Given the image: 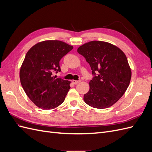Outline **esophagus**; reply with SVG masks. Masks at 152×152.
<instances>
[{
    "instance_id": "esophagus-1",
    "label": "esophagus",
    "mask_w": 152,
    "mask_h": 152,
    "mask_svg": "<svg viewBox=\"0 0 152 152\" xmlns=\"http://www.w3.org/2000/svg\"><path fill=\"white\" fill-rule=\"evenodd\" d=\"M80 82H81L80 80H72V82L74 84H78V83H79Z\"/></svg>"
}]
</instances>
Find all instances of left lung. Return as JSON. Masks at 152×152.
<instances>
[{
	"label": "left lung",
	"instance_id": "obj_1",
	"mask_svg": "<svg viewBox=\"0 0 152 152\" xmlns=\"http://www.w3.org/2000/svg\"><path fill=\"white\" fill-rule=\"evenodd\" d=\"M77 52L86 58L94 75L84 96L85 103L99 109L111 107L125 93L131 81L126 54L116 45L98 40L82 45Z\"/></svg>",
	"mask_w": 152,
	"mask_h": 152
}]
</instances>
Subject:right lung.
<instances>
[{"label":"right lung","instance_id":"obj_1","mask_svg":"<svg viewBox=\"0 0 152 152\" xmlns=\"http://www.w3.org/2000/svg\"><path fill=\"white\" fill-rule=\"evenodd\" d=\"M73 48L60 40H44L27 52L20 70L21 84L26 94L37 107L54 109L65 99L70 81L56 78L60 72L59 61Z\"/></svg>","mask_w":152,"mask_h":152}]
</instances>
